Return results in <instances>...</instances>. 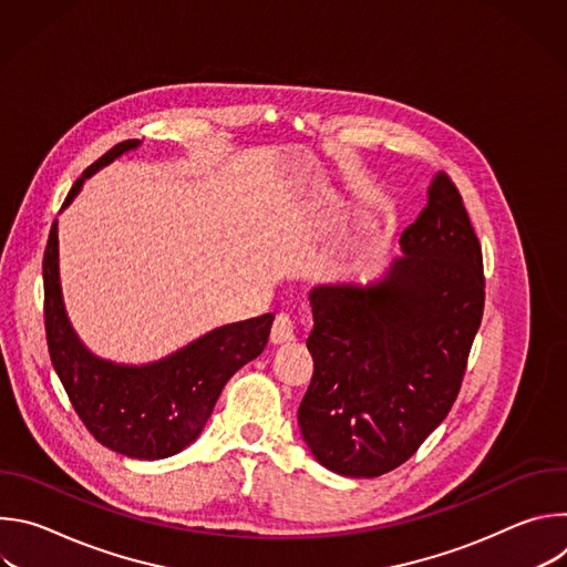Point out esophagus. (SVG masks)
Returning <instances> with one entry per match:
<instances>
[{
	"mask_svg": "<svg viewBox=\"0 0 567 567\" xmlns=\"http://www.w3.org/2000/svg\"><path fill=\"white\" fill-rule=\"evenodd\" d=\"M293 341H296V326H293L291 316L278 313L274 320V328H271V343L285 346V343H293Z\"/></svg>",
	"mask_w": 567,
	"mask_h": 567,
	"instance_id": "1",
	"label": "esophagus"
}]
</instances>
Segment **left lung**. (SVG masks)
Returning <instances> with one entry per match:
<instances>
[{
  "label": "left lung",
  "mask_w": 567,
  "mask_h": 567,
  "mask_svg": "<svg viewBox=\"0 0 567 567\" xmlns=\"http://www.w3.org/2000/svg\"><path fill=\"white\" fill-rule=\"evenodd\" d=\"M399 247L379 280L309 291L313 374L298 424L311 455L348 477L396 468L444 422L482 320V249L444 173Z\"/></svg>",
  "instance_id": "left-lung-1"
}]
</instances>
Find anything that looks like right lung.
Here are the masks:
<instances>
[{"label": "right lung", "mask_w": 567, "mask_h": 567, "mask_svg": "<svg viewBox=\"0 0 567 567\" xmlns=\"http://www.w3.org/2000/svg\"><path fill=\"white\" fill-rule=\"evenodd\" d=\"M130 138L114 145L83 173L69 190L62 208L83 188L85 179L136 150ZM44 328L53 370L58 372L73 411L87 431L107 449L136 457L164 460L193 444L226 381L262 354L274 313L221 326L186 348L143 365H125L96 357L75 334L62 300L58 260V219L51 226L44 262Z\"/></svg>", "instance_id": "1"}]
</instances>
